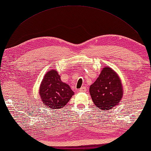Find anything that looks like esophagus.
I'll return each instance as SVG.
<instances>
[{
  "label": "esophagus",
  "mask_w": 151,
  "mask_h": 151,
  "mask_svg": "<svg viewBox=\"0 0 151 151\" xmlns=\"http://www.w3.org/2000/svg\"><path fill=\"white\" fill-rule=\"evenodd\" d=\"M78 91H79V92H86V87H84V86L81 87V88L79 89Z\"/></svg>",
  "instance_id": "esophagus-1"
}]
</instances>
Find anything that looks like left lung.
Masks as SVG:
<instances>
[{"mask_svg": "<svg viewBox=\"0 0 151 151\" xmlns=\"http://www.w3.org/2000/svg\"><path fill=\"white\" fill-rule=\"evenodd\" d=\"M121 78L114 70L104 67L89 92L92 100L98 108L103 111L111 109L119 103L123 96Z\"/></svg>", "mask_w": 151, "mask_h": 151, "instance_id": "8db88e82", "label": "left lung"}]
</instances>
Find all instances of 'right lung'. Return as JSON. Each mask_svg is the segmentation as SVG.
Segmentation results:
<instances>
[{
	"label": "right lung",
	"mask_w": 151,
	"mask_h": 151,
	"mask_svg": "<svg viewBox=\"0 0 151 151\" xmlns=\"http://www.w3.org/2000/svg\"><path fill=\"white\" fill-rule=\"evenodd\" d=\"M74 94L70 87L62 82L58 72L53 69L45 73L39 90L43 104L50 109H61L64 107Z\"/></svg>",
	"instance_id": "obj_1"
}]
</instances>
